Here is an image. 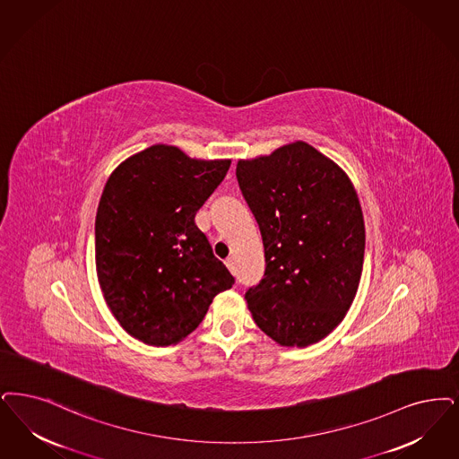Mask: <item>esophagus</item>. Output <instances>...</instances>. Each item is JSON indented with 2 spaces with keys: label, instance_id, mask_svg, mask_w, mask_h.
Here are the masks:
<instances>
[{
  "label": "esophagus",
  "instance_id": "34e87169",
  "mask_svg": "<svg viewBox=\"0 0 459 459\" xmlns=\"http://www.w3.org/2000/svg\"><path fill=\"white\" fill-rule=\"evenodd\" d=\"M225 264H227V268H229L232 273L236 272V268H234V259H232V257H227V259H225Z\"/></svg>",
  "mask_w": 459,
  "mask_h": 459
}]
</instances>
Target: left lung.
I'll use <instances>...</instances> for the list:
<instances>
[{
  "label": "left lung",
  "instance_id": "1",
  "mask_svg": "<svg viewBox=\"0 0 459 459\" xmlns=\"http://www.w3.org/2000/svg\"><path fill=\"white\" fill-rule=\"evenodd\" d=\"M238 187L264 246V275L246 290L257 328L283 347H307L334 330L362 275L366 227L349 176L295 142L238 160Z\"/></svg>",
  "mask_w": 459,
  "mask_h": 459
}]
</instances>
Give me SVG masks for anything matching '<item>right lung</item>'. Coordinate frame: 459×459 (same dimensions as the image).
Masks as SVG:
<instances>
[{
    "label": "right lung",
    "mask_w": 459,
    "mask_h": 459,
    "mask_svg": "<svg viewBox=\"0 0 459 459\" xmlns=\"http://www.w3.org/2000/svg\"><path fill=\"white\" fill-rule=\"evenodd\" d=\"M229 167L153 145L106 183L95 217L97 276L114 317L143 343L181 342L236 281L195 223Z\"/></svg>",
    "instance_id": "right-lung-1"
}]
</instances>
